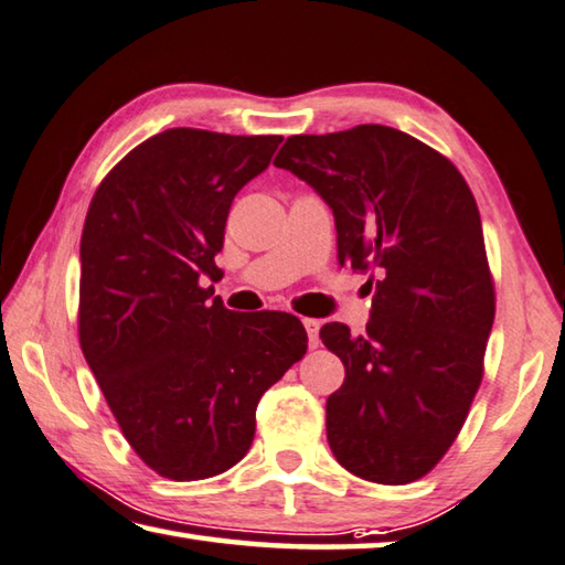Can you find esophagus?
<instances>
[{"label":"esophagus","mask_w":565,"mask_h":565,"mask_svg":"<svg viewBox=\"0 0 565 565\" xmlns=\"http://www.w3.org/2000/svg\"><path fill=\"white\" fill-rule=\"evenodd\" d=\"M302 324H305V330H308V344H310V350H318V348H320V320L305 318Z\"/></svg>","instance_id":"esophagus-1"}]
</instances>
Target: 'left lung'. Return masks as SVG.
Masks as SVG:
<instances>
[{"mask_svg": "<svg viewBox=\"0 0 565 565\" xmlns=\"http://www.w3.org/2000/svg\"><path fill=\"white\" fill-rule=\"evenodd\" d=\"M275 166L332 207L340 265L370 273L367 332L328 322L344 364L328 441L344 469L399 487L422 479L467 422L497 312L481 215L447 156L380 124L290 136Z\"/></svg>", "mask_w": 565, "mask_h": 565, "instance_id": "obj_1", "label": "left lung"}]
</instances>
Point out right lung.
<instances>
[{
	"label": "right lung",
	"instance_id": "right-lung-1",
	"mask_svg": "<svg viewBox=\"0 0 565 565\" xmlns=\"http://www.w3.org/2000/svg\"><path fill=\"white\" fill-rule=\"evenodd\" d=\"M282 136L168 128L96 188L82 233L78 342L146 467L198 481L241 461L263 394L308 352L295 315H241L213 298L237 191Z\"/></svg>",
	"mask_w": 565,
	"mask_h": 565
}]
</instances>
